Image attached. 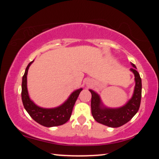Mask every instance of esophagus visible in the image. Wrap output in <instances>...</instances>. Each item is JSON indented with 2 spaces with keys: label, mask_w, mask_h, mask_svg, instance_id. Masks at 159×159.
I'll list each match as a JSON object with an SVG mask.
<instances>
[{
  "label": "esophagus",
  "mask_w": 159,
  "mask_h": 159,
  "mask_svg": "<svg viewBox=\"0 0 159 159\" xmlns=\"http://www.w3.org/2000/svg\"><path fill=\"white\" fill-rule=\"evenodd\" d=\"M91 84H92V82L90 81V80H88V82H87V85L90 86Z\"/></svg>",
  "instance_id": "obj_1"
}]
</instances>
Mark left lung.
Instances as JSON below:
<instances>
[{"label":"left lung","mask_w":159,"mask_h":159,"mask_svg":"<svg viewBox=\"0 0 159 159\" xmlns=\"http://www.w3.org/2000/svg\"><path fill=\"white\" fill-rule=\"evenodd\" d=\"M131 64L132 68L130 70L134 75L135 86L132 97L125 106L116 108L106 107L102 103L100 95L95 91L89 90L92 94L91 112L97 122L110 127H119L131 120L138 111L142 95V80L140 74L136 70L135 65L132 63Z\"/></svg>","instance_id":"left-lung-1"}]
</instances>
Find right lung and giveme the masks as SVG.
I'll return each instance as SVG.
<instances>
[{"instance_id":"add662e5","label":"right lung","mask_w":159,"mask_h":159,"mask_svg":"<svg viewBox=\"0 0 159 159\" xmlns=\"http://www.w3.org/2000/svg\"><path fill=\"white\" fill-rule=\"evenodd\" d=\"M32 61L27 65L25 75L22 77L21 83V100L25 107L30 116L36 122L47 127H56L64 125L70 119L71 112L76 101H77L80 93L82 88L74 91L70 95L69 98L61 105L53 108H44L37 106L31 99L30 98L27 90V75L28 69L30 65L32 64Z\"/></svg>"}]
</instances>
